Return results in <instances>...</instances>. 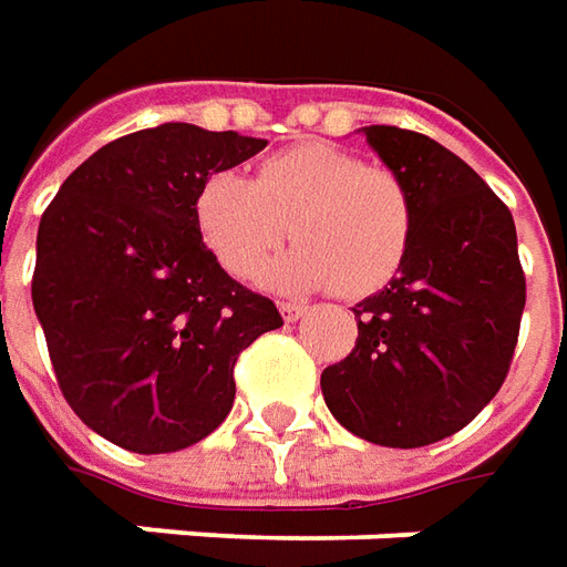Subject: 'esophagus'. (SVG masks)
<instances>
[{
	"mask_svg": "<svg viewBox=\"0 0 567 567\" xmlns=\"http://www.w3.org/2000/svg\"><path fill=\"white\" fill-rule=\"evenodd\" d=\"M280 315H284V320H287V323H296L299 317L308 315V305H302V302H280Z\"/></svg>",
	"mask_w": 567,
	"mask_h": 567,
	"instance_id": "1",
	"label": "esophagus"
}]
</instances>
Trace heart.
<instances>
[{
	"label": "heart",
	"mask_w": 567,
	"mask_h": 567,
	"mask_svg": "<svg viewBox=\"0 0 567 567\" xmlns=\"http://www.w3.org/2000/svg\"><path fill=\"white\" fill-rule=\"evenodd\" d=\"M195 219L228 275L244 277L277 250L299 240L259 271L277 290H332L369 296L391 280L412 240V195L384 164H363L332 143H302L268 155L256 179L219 171L200 183Z\"/></svg>",
	"instance_id": "1"
}]
</instances>
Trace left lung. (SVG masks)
Wrapping results in <instances>:
<instances>
[{
  "mask_svg": "<svg viewBox=\"0 0 567 567\" xmlns=\"http://www.w3.org/2000/svg\"><path fill=\"white\" fill-rule=\"evenodd\" d=\"M367 143L412 195V240L396 277L357 302V344L320 388L360 440L440 443L492 403L507 379L525 275L507 204L455 152L391 124Z\"/></svg>",
  "mask_w": 567,
  "mask_h": 567,
  "instance_id": "8db88e82",
  "label": "left lung"
}]
</instances>
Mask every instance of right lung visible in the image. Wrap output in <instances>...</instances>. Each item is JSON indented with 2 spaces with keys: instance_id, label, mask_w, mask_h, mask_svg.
<instances>
[{
  "instance_id": "obj_1",
  "label": "right lung",
  "mask_w": 567,
  "mask_h": 567,
  "mask_svg": "<svg viewBox=\"0 0 567 567\" xmlns=\"http://www.w3.org/2000/svg\"><path fill=\"white\" fill-rule=\"evenodd\" d=\"M265 140L171 122L79 164L35 238L33 308L72 412L136 455L213 433L235 403V363L271 299L240 287L200 240L195 195Z\"/></svg>"
}]
</instances>
